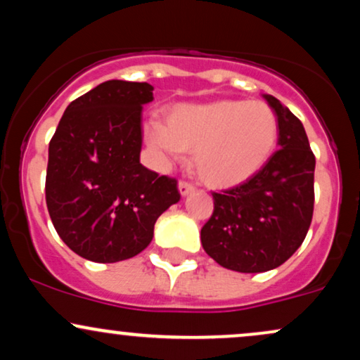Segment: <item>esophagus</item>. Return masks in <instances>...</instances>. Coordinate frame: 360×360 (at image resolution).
Instances as JSON below:
<instances>
[{
	"label": "esophagus",
	"mask_w": 360,
	"mask_h": 360,
	"mask_svg": "<svg viewBox=\"0 0 360 360\" xmlns=\"http://www.w3.org/2000/svg\"><path fill=\"white\" fill-rule=\"evenodd\" d=\"M177 189H179L181 196H188V194H191L194 191V186L191 183H186V181H181Z\"/></svg>",
	"instance_id": "obj_1"
}]
</instances>
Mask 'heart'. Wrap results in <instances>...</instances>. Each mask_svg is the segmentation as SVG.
<instances>
[{
  "label": "heart",
  "instance_id": "b5f03b06",
  "mask_svg": "<svg viewBox=\"0 0 360 360\" xmlns=\"http://www.w3.org/2000/svg\"><path fill=\"white\" fill-rule=\"evenodd\" d=\"M146 139L164 164L194 150L193 164L201 181L232 188L254 177L274 154L279 120L262 101L183 103L171 110L167 125L150 120Z\"/></svg>",
  "mask_w": 360,
  "mask_h": 360
}]
</instances>
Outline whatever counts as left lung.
<instances>
[{"label": "left lung", "mask_w": 360, "mask_h": 360, "mask_svg": "<svg viewBox=\"0 0 360 360\" xmlns=\"http://www.w3.org/2000/svg\"><path fill=\"white\" fill-rule=\"evenodd\" d=\"M262 98L279 120V150L249 181L213 193V214L201 229L206 254L247 274L276 269L300 249L315 203V155L303 123L274 96Z\"/></svg>", "instance_id": "obj_1"}]
</instances>
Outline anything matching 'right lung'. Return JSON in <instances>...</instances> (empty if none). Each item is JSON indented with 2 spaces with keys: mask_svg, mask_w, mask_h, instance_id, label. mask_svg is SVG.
Instances as JSON below:
<instances>
[{
  "mask_svg": "<svg viewBox=\"0 0 360 360\" xmlns=\"http://www.w3.org/2000/svg\"><path fill=\"white\" fill-rule=\"evenodd\" d=\"M147 82L111 79L74 100L49 143L45 200L62 242L81 257H134L154 225L181 200L176 179L140 164Z\"/></svg>",
  "mask_w": 360,
  "mask_h": 360,
  "instance_id": "1",
  "label": "right lung"
}]
</instances>
